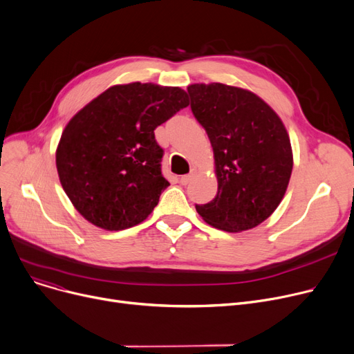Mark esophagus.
<instances>
[{"mask_svg":"<svg viewBox=\"0 0 354 354\" xmlns=\"http://www.w3.org/2000/svg\"><path fill=\"white\" fill-rule=\"evenodd\" d=\"M196 175V167H192L191 169V172L188 174V175H183L182 178H180V183L182 185H188L191 180H192V178Z\"/></svg>","mask_w":354,"mask_h":354,"instance_id":"esophagus-1","label":"esophagus"}]
</instances>
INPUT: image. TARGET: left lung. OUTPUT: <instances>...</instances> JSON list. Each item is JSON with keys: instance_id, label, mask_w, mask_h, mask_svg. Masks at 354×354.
Instances as JSON below:
<instances>
[{"instance_id": "1", "label": "left lung", "mask_w": 354, "mask_h": 354, "mask_svg": "<svg viewBox=\"0 0 354 354\" xmlns=\"http://www.w3.org/2000/svg\"><path fill=\"white\" fill-rule=\"evenodd\" d=\"M191 109L211 140L216 196L196 205L207 224L241 232L264 222L283 201L292 172L287 129L255 93L222 83L188 86Z\"/></svg>"}]
</instances>
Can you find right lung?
Listing matches in <instances>:
<instances>
[{"instance_id":"right-lung-1","label":"right lung","mask_w":354,"mask_h":354,"mask_svg":"<svg viewBox=\"0 0 354 354\" xmlns=\"http://www.w3.org/2000/svg\"><path fill=\"white\" fill-rule=\"evenodd\" d=\"M188 104L180 87L135 82L109 87L70 119L55 166L73 207L90 224L120 231L151 215L169 187L155 129Z\"/></svg>"}]
</instances>
